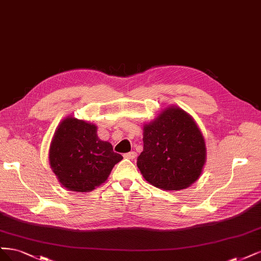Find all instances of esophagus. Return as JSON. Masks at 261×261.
I'll list each match as a JSON object with an SVG mask.
<instances>
[{
	"mask_svg": "<svg viewBox=\"0 0 261 261\" xmlns=\"http://www.w3.org/2000/svg\"><path fill=\"white\" fill-rule=\"evenodd\" d=\"M137 157V153L136 152H130V153H127V154H124V158H127V159H134Z\"/></svg>",
	"mask_w": 261,
	"mask_h": 261,
	"instance_id": "esophagus-1",
	"label": "esophagus"
}]
</instances>
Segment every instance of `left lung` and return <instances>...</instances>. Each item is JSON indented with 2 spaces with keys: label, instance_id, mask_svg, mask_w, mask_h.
<instances>
[{
  "label": "left lung",
  "instance_id": "1",
  "mask_svg": "<svg viewBox=\"0 0 261 261\" xmlns=\"http://www.w3.org/2000/svg\"><path fill=\"white\" fill-rule=\"evenodd\" d=\"M143 152L138 168L144 179L158 189L189 188L203 171L206 145L203 134L183 109L170 106L143 127Z\"/></svg>",
  "mask_w": 261,
  "mask_h": 261
}]
</instances>
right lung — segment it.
Wrapping results in <instances>:
<instances>
[{
    "label": "right lung",
    "mask_w": 261,
    "mask_h": 261,
    "mask_svg": "<svg viewBox=\"0 0 261 261\" xmlns=\"http://www.w3.org/2000/svg\"><path fill=\"white\" fill-rule=\"evenodd\" d=\"M93 123L67 117L58 125L49 147V165L62 186L90 192L104 183L122 156L99 140Z\"/></svg>",
    "instance_id": "add662e5"
}]
</instances>
